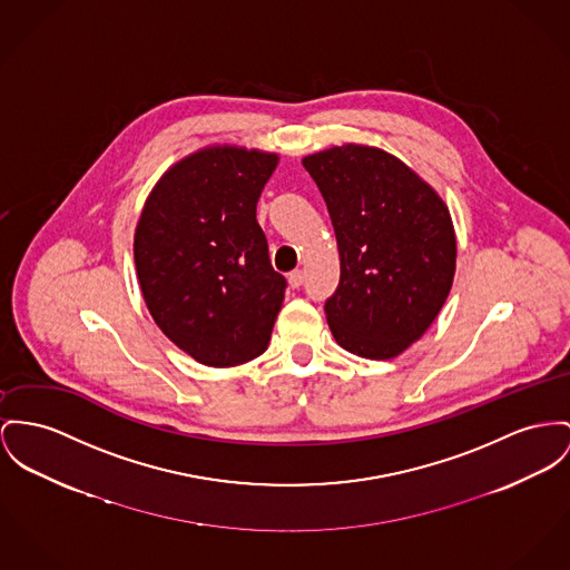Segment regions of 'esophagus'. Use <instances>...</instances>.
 Returning a JSON list of instances; mask_svg holds the SVG:
<instances>
[{
	"label": "esophagus",
	"instance_id": "esophagus-1",
	"mask_svg": "<svg viewBox=\"0 0 570 570\" xmlns=\"http://www.w3.org/2000/svg\"><path fill=\"white\" fill-rule=\"evenodd\" d=\"M287 281H289V287H292V289H298V287H301V285H303V281H304L303 269H294V272H289V276H287Z\"/></svg>",
	"mask_w": 570,
	"mask_h": 570
}]
</instances>
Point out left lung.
I'll list each match as a JSON object with an SVG mask.
<instances>
[{
  "label": "left lung",
  "mask_w": 570,
  "mask_h": 570,
  "mask_svg": "<svg viewBox=\"0 0 570 570\" xmlns=\"http://www.w3.org/2000/svg\"><path fill=\"white\" fill-rule=\"evenodd\" d=\"M340 248V287L326 320L343 350L374 361L423 337L450 296L455 230L450 209L400 157L347 142L304 155Z\"/></svg>",
  "instance_id": "left-lung-1"
}]
</instances>
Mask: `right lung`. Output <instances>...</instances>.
Wrapping results in <instances>:
<instances>
[{"label": "right lung", "instance_id": "obj_1", "mask_svg": "<svg viewBox=\"0 0 570 570\" xmlns=\"http://www.w3.org/2000/svg\"><path fill=\"white\" fill-rule=\"evenodd\" d=\"M278 153L209 145L153 186L134 233L142 298L159 331L207 367L262 356L285 298L257 223Z\"/></svg>", "mask_w": 570, "mask_h": 570}]
</instances>
